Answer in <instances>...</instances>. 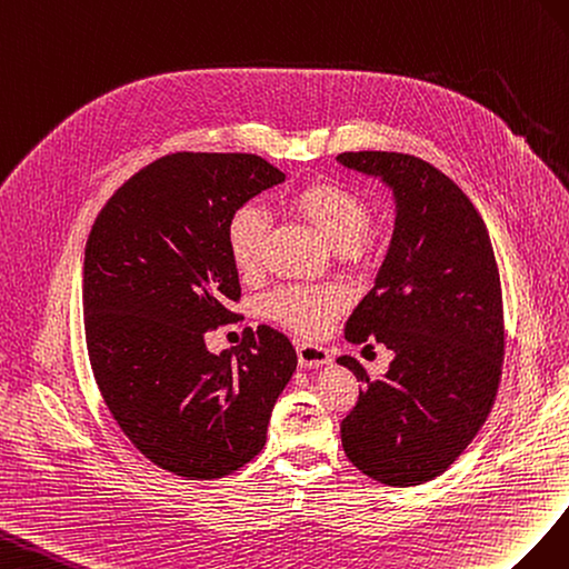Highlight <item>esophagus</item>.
<instances>
[{
	"instance_id": "34e87169",
	"label": "esophagus",
	"mask_w": 569,
	"mask_h": 569,
	"mask_svg": "<svg viewBox=\"0 0 569 569\" xmlns=\"http://www.w3.org/2000/svg\"><path fill=\"white\" fill-rule=\"evenodd\" d=\"M298 362L305 369H315L321 365H331V355L327 348L315 343H298Z\"/></svg>"
}]
</instances>
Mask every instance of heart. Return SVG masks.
I'll return each instance as SVG.
<instances>
[{"mask_svg": "<svg viewBox=\"0 0 569 569\" xmlns=\"http://www.w3.org/2000/svg\"><path fill=\"white\" fill-rule=\"evenodd\" d=\"M290 207L312 226L317 236L336 252H360L367 240L369 209L355 190L340 183H312L300 188ZM269 219L257 204H242L226 223V246L240 273L262 267ZM346 298L338 288L293 286L281 288L267 300V315L302 336H319L343 310Z\"/></svg>", "mask_w": 569, "mask_h": 569, "instance_id": "heart-1", "label": "heart"}]
</instances>
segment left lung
I'll list each match as a JSON object with an SVG mask.
<instances>
[{
    "mask_svg": "<svg viewBox=\"0 0 569 569\" xmlns=\"http://www.w3.org/2000/svg\"><path fill=\"white\" fill-rule=\"evenodd\" d=\"M336 159L381 178L396 200L375 288L346 321L350 343L371 338L396 357L379 379L338 357L365 383L340 441L360 472L402 489L443 475L493 408L506 350L498 264L475 204L429 161L400 152Z\"/></svg>",
    "mask_w": 569,
    "mask_h": 569,
    "instance_id": "1",
    "label": "left lung"
}]
</instances>
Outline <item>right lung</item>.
I'll return each mask as SVG.
<instances>
[{
  "instance_id": "right-lung-1",
  "label": "right lung",
  "mask_w": 569,
  "mask_h": 569,
  "mask_svg": "<svg viewBox=\"0 0 569 569\" xmlns=\"http://www.w3.org/2000/svg\"><path fill=\"white\" fill-rule=\"evenodd\" d=\"M257 154L176 152L111 194L86 246L83 315L92 375L144 458L183 479H221L267 443L276 398L298 367L271 327L209 352L204 333L236 321L231 214L283 183Z\"/></svg>"
}]
</instances>
